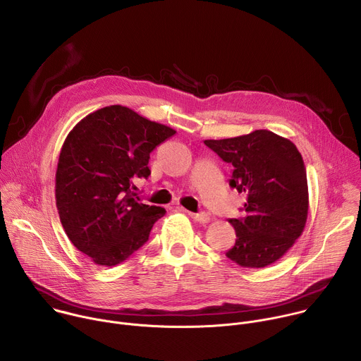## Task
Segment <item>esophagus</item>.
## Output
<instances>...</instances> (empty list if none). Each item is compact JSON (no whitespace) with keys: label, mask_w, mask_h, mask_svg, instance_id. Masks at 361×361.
I'll return each instance as SVG.
<instances>
[{"label":"esophagus","mask_w":361,"mask_h":361,"mask_svg":"<svg viewBox=\"0 0 361 361\" xmlns=\"http://www.w3.org/2000/svg\"><path fill=\"white\" fill-rule=\"evenodd\" d=\"M188 216L198 223H209L210 221V216L207 213H188Z\"/></svg>","instance_id":"34e87169"}]
</instances>
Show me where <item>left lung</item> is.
Listing matches in <instances>:
<instances>
[{
  "mask_svg": "<svg viewBox=\"0 0 361 361\" xmlns=\"http://www.w3.org/2000/svg\"><path fill=\"white\" fill-rule=\"evenodd\" d=\"M204 144L233 166L230 187L247 195L243 217L228 220L237 238L226 255L248 269L276 263L307 221V173L297 147L269 130Z\"/></svg>",
  "mask_w": 361,
  "mask_h": 361,
  "instance_id": "obj_1",
  "label": "left lung"
}]
</instances>
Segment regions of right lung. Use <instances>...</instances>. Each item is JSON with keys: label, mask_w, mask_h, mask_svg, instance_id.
Wrapping results in <instances>:
<instances>
[{"label": "right lung", "mask_w": 361, "mask_h": 361, "mask_svg": "<svg viewBox=\"0 0 361 361\" xmlns=\"http://www.w3.org/2000/svg\"><path fill=\"white\" fill-rule=\"evenodd\" d=\"M174 134L127 107L110 106L67 135L56 173L57 209L70 241L95 264L127 260L166 214L141 202L133 180L148 178L149 152Z\"/></svg>", "instance_id": "right-lung-1"}]
</instances>
